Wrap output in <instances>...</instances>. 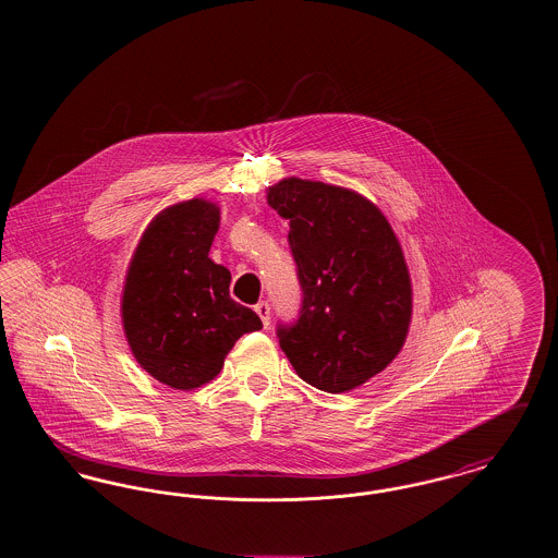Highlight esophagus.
Instances as JSON below:
<instances>
[{"instance_id":"34e87169","label":"esophagus","mask_w":558,"mask_h":558,"mask_svg":"<svg viewBox=\"0 0 558 558\" xmlns=\"http://www.w3.org/2000/svg\"><path fill=\"white\" fill-rule=\"evenodd\" d=\"M269 303L267 301H259L257 305H255V312H257V316L262 318V322H264V326H269Z\"/></svg>"}]
</instances>
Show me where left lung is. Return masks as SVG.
Listing matches in <instances>:
<instances>
[{
  "label": "left lung",
  "instance_id": "8db88e82",
  "mask_svg": "<svg viewBox=\"0 0 558 558\" xmlns=\"http://www.w3.org/2000/svg\"><path fill=\"white\" fill-rule=\"evenodd\" d=\"M267 203L291 226L303 292L299 318L276 335L294 372L343 393L385 371L403 347L412 284L398 239L368 198L347 187L287 178Z\"/></svg>",
  "mask_w": 558,
  "mask_h": 558
}]
</instances>
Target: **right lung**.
I'll return each instance as SVG.
<instances>
[{"label":"right lung","mask_w":558,"mask_h":558,"mask_svg":"<svg viewBox=\"0 0 558 558\" xmlns=\"http://www.w3.org/2000/svg\"><path fill=\"white\" fill-rule=\"evenodd\" d=\"M219 207L192 198L160 211L128 269L121 316L137 364L190 391L213 380L259 316L230 296V271L209 259Z\"/></svg>","instance_id":"obj_1"}]
</instances>
